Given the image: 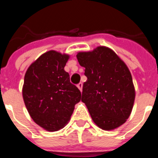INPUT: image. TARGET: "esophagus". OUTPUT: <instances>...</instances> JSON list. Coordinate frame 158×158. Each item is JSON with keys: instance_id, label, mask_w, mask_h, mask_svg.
<instances>
[{"instance_id": "obj_1", "label": "esophagus", "mask_w": 158, "mask_h": 158, "mask_svg": "<svg viewBox=\"0 0 158 158\" xmlns=\"http://www.w3.org/2000/svg\"><path fill=\"white\" fill-rule=\"evenodd\" d=\"M77 86L78 89H80L81 91V90H82V86H83V85H82L81 82H80V83H79V84H77Z\"/></svg>"}]
</instances>
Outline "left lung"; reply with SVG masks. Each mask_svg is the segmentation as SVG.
I'll return each instance as SVG.
<instances>
[{
	"label": "left lung",
	"instance_id": "1",
	"mask_svg": "<svg viewBox=\"0 0 158 158\" xmlns=\"http://www.w3.org/2000/svg\"><path fill=\"white\" fill-rule=\"evenodd\" d=\"M87 77L81 101L93 122L105 131L123 125L131 115L135 91L130 70L112 50L98 47L77 54Z\"/></svg>",
	"mask_w": 158,
	"mask_h": 158
}]
</instances>
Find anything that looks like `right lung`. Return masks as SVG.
<instances>
[{
    "mask_svg": "<svg viewBox=\"0 0 158 158\" xmlns=\"http://www.w3.org/2000/svg\"><path fill=\"white\" fill-rule=\"evenodd\" d=\"M69 55L50 51L25 73L23 97L35 123L48 131L62 129L69 120L81 93L64 69Z\"/></svg>",
    "mask_w": 158,
    "mask_h": 158,
    "instance_id": "1",
    "label": "right lung"
}]
</instances>
